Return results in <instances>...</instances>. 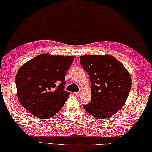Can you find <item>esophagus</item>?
<instances>
[{
  "label": "esophagus",
  "instance_id": "34e87169",
  "mask_svg": "<svg viewBox=\"0 0 152 152\" xmlns=\"http://www.w3.org/2000/svg\"><path fill=\"white\" fill-rule=\"evenodd\" d=\"M75 96H76L77 97H79V96H81V92H76Z\"/></svg>",
  "mask_w": 152,
  "mask_h": 152
}]
</instances>
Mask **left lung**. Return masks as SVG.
Returning a JSON list of instances; mask_svg holds the SVG:
<instances>
[{
    "label": "left lung",
    "instance_id": "8db88e82",
    "mask_svg": "<svg viewBox=\"0 0 152 152\" xmlns=\"http://www.w3.org/2000/svg\"><path fill=\"white\" fill-rule=\"evenodd\" d=\"M91 82L92 100L83 107L97 119H106L122 108L132 86L131 77L120 61L111 55L80 56Z\"/></svg>",
    "mask_w": 152,
    "mask_h": 152
}]
</instances>
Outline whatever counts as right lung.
Returning <instances> with one entry per match:
<instances>
[{
    "instance_id": "right-lung-1",
    "label": "right lung",
    "mask_w": 152,
    "mask_h": 152,
    "mask_svg": "<svg viewBox=\"0 0 152 152\" xmlns=\"http://www.w3.org/2000/svg\"><path fill=\"white\" fill-rule=\"evenodd\" d=\"M74 58V56L42 54L22 66L15 81L23 107L42 120L59 112L70 94L64 90L65 75Z\"/></svg>"
}]
</instances>
